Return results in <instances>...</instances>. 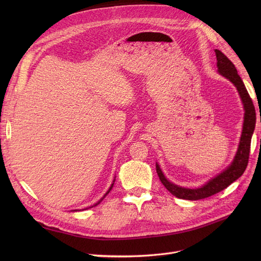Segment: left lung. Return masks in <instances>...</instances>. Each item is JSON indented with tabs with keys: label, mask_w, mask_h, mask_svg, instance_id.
<instances>
[{
	"label": "left lung",
	"mask_w": 261,
	"mask_h": 261,
	"mask_svg": "<svg viewBox=\"0 0 261 261\" xmlns=\"http://www.w3.org/2000/svg\"><path fill=\"white\" fill-rule=\"evenodd\" d=\"M216 57H217V67L218 73L224 78L228 79L232 85H234L238 91V94L241 98L243 109H244V117H243V125L242 132L240 136V141L238 145L237 152L235 154L234 160L229 165L220 173H218L216 176L212 177L202 186L198 188H186L176 185L164 175L161 167L156 163V172L163 185L169 190L174 197L184 200H201L207 197H211L219 191L223 190L232 182H235L237 179L242 175L246 166L249 163L250 155V147L252 135L255 130L256 123V112L253 101L250 97V95L246 91V88L243 84L242 79L238 75L235 65L225 56V55L219 49H215Z\"/></svg>",
	"instance_id": "1"
}]
</instances>
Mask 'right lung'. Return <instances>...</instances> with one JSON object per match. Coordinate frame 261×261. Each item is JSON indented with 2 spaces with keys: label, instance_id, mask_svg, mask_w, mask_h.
<instances>
[{
  "label": "right lung",
  "instance_id": "1",
  "mask_svg": "<svg viewBox=\"0 0 261 261\" xmlns=\"http://www.w3.org/2000/svg\"><path fill=\"white\" fill-rule=\"evenodd\" d=\"M114 182H115V179L113 180V183L111 184V186H110V188L108 189V191H107V193L105 194V196H103V197H102V198H101V199H100V200H99L97 203H95V204L93 205V206H96V205H98V204H99V203H100V202L103 200V198H105V197H106V196H107V195L110 193V191H111V189H112V187H113V185H114ZM93 206H90V208H91V207H93ZM86 210H87V208H86ZM82 211H85V210H82Z\"/></svg>",
  "mask_w": 261,
  "mask_h": 261
}]
</instances>
